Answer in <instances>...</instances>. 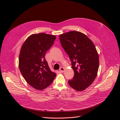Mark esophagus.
Listing matches in <instances>:
<instances>
[{
  "label": "esophagus",
  "instance_id": "1",
  "mask_svg": "<svg viewBox=\"0 0 120 120\" xmlns=\"http://www.w3.org/2000/svg\"><path fill=\"white\" fill-rule=\"evenodd\" d=\"M64 70H65V69H64V68H63V67H61V68H60V72H64Z\"/></svg>",
  "mask_w": 120,
  "mask_h": 120
}]
</instances>
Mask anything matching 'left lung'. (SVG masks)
<instances>
[{
	"instance_id": "left-lung-1",
	"label": "left lung",
	"mask_w": 120,
	"mask_h": 120,
	"mask_svg": "<svg viewBox=\"0 0 120 120\" xmlns=\"http://www.w3.org/2000/svg\"><path fill=\"white\" fill-rule=\"evenodd\" d=\"M63 48L70 58L74 71L68 84L77 91L86 90L95 80L99 67V58L93 41L81 32L71 31L60 35Z\"/></svg>"
}]
</instances>
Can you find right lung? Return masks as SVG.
<instances>
[{
  "instance_id": "obj_1",
  "label": "right lung",
  "mask_w": 120,
  "mask_h": 120,
  "mask_svg": "<svg viewBox=\"0 0 120 120\" xmlns=\"http://www.w3.org/2000/svg\"><path fill=\"white\" fill-rule=\"evenodd\" d=\"M56 38V35L32 34L23 42L19 56V68L25 80L36 90H41L52 82L56 73L50 70L45 53Z\"/></svg>"
}]
</instances>
